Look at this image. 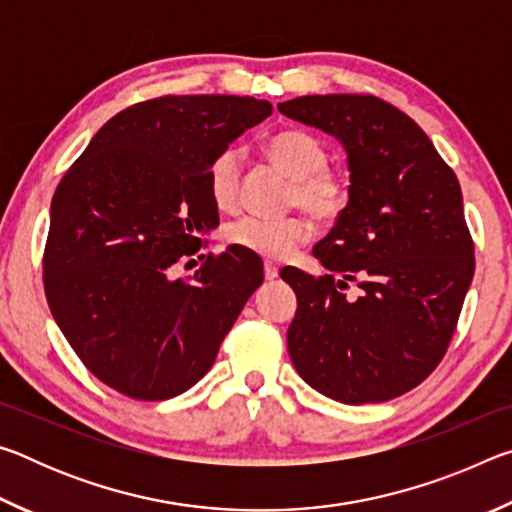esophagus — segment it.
<instances>
[{
    "label": "esophagus",
    "mask_w": 512,
    "mask_h": 512,
    "mask_svg": "<svg viewBox=\"0 0 512 512\" xmlns=\"http://www.w3.org/2000/svg\"><path fill=\"white\" fill-rule=\"evenodd\" d=\"M277 273H280V271H277L275 264H271V262L264 264V277H266V280H275Z\"/></svg>",
    "instance_id": "34e87169"
}]
</instances>
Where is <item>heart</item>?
I'll list each match as a JSON object with an SVG mask.
<instances>
[{
  "label": "heart",
  "mask_w": 512,
  "mask_h": 512,
  "mask_svg": "<svg viewBox=\"0 0 512 512\" xmlns=\"http://www.w3.org/2000/svg\"><path fill=\"white\" fill-rule=\"evenodd\" d=\"M266 153L293 178L291 201L300 203L316 219H334L348 203L350 185L341 171L327 167L325 144L302 128H287L268 137ZM241 167L244 151L225 146L207 167V189L219 210L232 212L241 203ZM311 223L302 216H241L225 225L223 239L266 259H284L311 239Z\"/></svg>",
  "instance_id": "b5f03b06"
}]
</instances>
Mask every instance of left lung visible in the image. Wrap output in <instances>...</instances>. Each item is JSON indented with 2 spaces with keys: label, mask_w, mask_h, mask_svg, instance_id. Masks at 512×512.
I'll use <instances>...</instances> for the list:
<instances>
[{
  "label": "left lung",
  "mask_w": 512,
  "mask_h": 512,
  "mask_svg": "<svg viewBox=\"0 0 512 512\" xmlns=\"http://www.w3.org/2000/svg\"><path fill=\"white\" fill-rule=\"evenodd\" d=\"M277 110L336 137L350 171L348 205L314 246L329 273H280L298 298L291 361L329 400H393L445 357L472 284L461 185L422 128L370 94H311ZM348 281L359 299L342 293Z\"/></svg>",
  "instance_id": "8db88e82"
}]
</instances>
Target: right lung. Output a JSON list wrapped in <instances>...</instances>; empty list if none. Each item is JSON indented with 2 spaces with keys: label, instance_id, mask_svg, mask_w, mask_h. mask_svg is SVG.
Wrapping results in <instances>:
<instances>
[{
  "label": "right lung",
  "instance_id": "1",
  "mask_svg": "<svg viewBox=\"0 0 512 512\" xmlns=\"http://www.w3.org/2000/svg\"><path fill=\"white\" fill-rule=\"evenodd\" d=\"M271 112L268 101L225 94L135 103L99 128L60 180L45 293L67 343L103 384L169 400L212 368L264 282L262 262L228 248L189 280H173L171 268L219 225L212 158Z\"/></svg>",
  "mask_w": 512,
  "mask_h": 512
}]
</instances>
